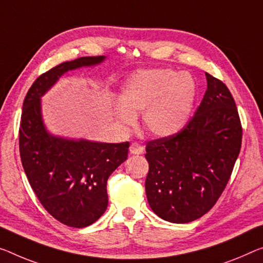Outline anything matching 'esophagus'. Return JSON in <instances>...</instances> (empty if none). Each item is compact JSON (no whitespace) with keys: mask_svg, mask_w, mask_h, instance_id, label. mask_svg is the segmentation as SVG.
<instances>
[{"mask_svg":"<svg viewBox=\"0 0 263 263\" xmlns=\"http://www.w3.org/2000/svg\"><path fill=\"white\" fill-rule=\"evenodd\" d=\"M129 152H130L132 154L140 155V154H142V153H143V147L140 143L134 142V143L130 144V147H129Z\"/></svg>","mask_w":263,"mask_h":263,"instance_id":"esophagus-1","label":"esophagus"}]
</instances>
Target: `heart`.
<instances>
[{
	"label": "heart",
	"instance_id": "b5f03b06",
	"mask_svg": "<svg viewBox=\"0 0 263 263\" xmlns=\"http://www.w3.org/2000/svg\"><path fill=\"white\" fill-rule=\"evenodd\" d=\"M195 96V81L187 72L169 68L142 70L124 83L115 115L121 126L128 128L143 111L142 124L149 134L172 136L187 123Z\"/></svg>",
	"mask_w": 263,
	"mask_h": 263
}]
</instances>
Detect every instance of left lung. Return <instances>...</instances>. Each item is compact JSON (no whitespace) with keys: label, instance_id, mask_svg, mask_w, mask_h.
Returning a JSON list of instances; mask_svg holds the SVG:
<instances>
[{"label":"left lung","instance_id":"8db88e82","mask_svg":"<svg viewBox=\"0 0 263 263\" xmlns=\"http://www.w3.org/2000/svg\"><path fill=\"white\" fill-rule=\"evenodd\" d=\"M207 90L176 134L149 141L148 203L157 216L188 223L219 200L240 154L242 126L235 101L221 80L205 72Z\"/></svg>","mask_w":263,"mask_h":263}]
</instances>
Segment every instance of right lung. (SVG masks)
Here are the masks:
<instances>
[{
  "label": "right lung",
  "instance_id": "1",
  "mask_svg": "<svg viewBox=\"0 0 263 263\" xmlns=\"http://www.w3.org/2000/svg\"><path fill=\"white\" fill-rule=\"evenodd\" d=\"M104 56L63 62L34 81L23 101L18 145L24 173L50 215L72 228L94 223L108 205L107 181L128 157L129 142L102 143L50 135L40 98L68 70L95 66Z\"/></svg>",
  "mask_w": 263,
  "mask_h": 263
}]
</instances>
